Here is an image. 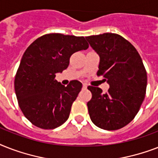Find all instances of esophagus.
Returning <instances> with one entry per match:
<instances>
[{"label": "esophagus", "instance_id": "obj_1", "mask_svg": "<svg viewBox=\"0 0 158 158\" xmlns=\"http://www.w3.org/2000/svg\"><path fill=\"white\" fill-rule=\"evenodd\" d=\"M83 88H84V89H87V84H83Z\"/></svg>", "mask_w": 158, "mask_h": 158}]
</instances>
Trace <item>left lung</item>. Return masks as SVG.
<instances>
[{
  "label": "left lung",
  "mask_w": 158,
  "mask_h": 158,
  "mask_svg": "<svg viewBox=\"0 0 158 158\" xmlns=\"http://www.w3.org/2000/svg\"><path fill=\"white\" fill-rule=\"evenodd\" d=\"M86 39L100 56L97 74L110 85L106 94L100 88L88 87L93 95L87 103L89 116L101 129L119 130L139 110L146 94L147 72L135 47L119 34L106 33Z\"/></svg>",
  "instance_id": "1"
}]
</instances>
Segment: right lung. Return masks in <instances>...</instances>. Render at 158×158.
<instances>
[{
    "instance_id": "1",
    "label": "right lung",
    "mask_w": 158,
    "mask_h": 158,
    "mask_svg": "<svg viewBox=\"0 0 158 158\" xmlns=\"http://www.w3.org/2000/svg\"><path fill=\"white\" fill-rule=\"evenodd\" d=\"M88 48L84 37L49 33L26 49L15 78V91L22 112L33 125L52 130L68 120L82 84L72 80L64 87L55 79L56 74L68 67L72 54Z\"/></svg>"
}]
</instances>
